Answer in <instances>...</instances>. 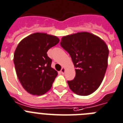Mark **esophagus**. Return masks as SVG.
I'll return each instance as SVG.
<instances>
[{"mask_svg":"<svg viewBox=\"0 0 123 123\" xmlns=\"http://www.w3.org/2000/svg\"><path fill=\"white\" fill-rule=\"evenodd\" d=\"M65 70H66L65 68H62L61 69V73L62 74H64V72H65Z\"/></svg>","mask_w":123,"mask_h":123,"instance_id":"esophagus-1","label":"esophagus"}]
</instances>
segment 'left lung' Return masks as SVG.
Here are the masks:
<instances>
[{"mask_svg": "<svg viewBox=\"0 0 123 123\" xmlns=\"http://www.w3.org/2000/svg\"><path fill=\"white\" fill-rule=\"evenodd\" d=\"M61 46L72 58L75 77L68 81L77 95H89L100 87L108 66L109 50L101 38L88 32L65 36Z\"/></svg>", "mask_w": 123, "mask_h": 123, "instance_id": "1", "label": "left lung"}]
</instances>
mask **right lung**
<instances>
[{"mask_svg":"<svg viewBox=\"0 0 123 123\" xmlns=\"http://www.w3.org/2000/svg\"><path fill=\"white\" fill-rule=\"evenodd\" d=\"M59 42L53 35L35 33L19 43L13 57L16 73L24 89L41 95L49 90L57 72L51 68L52 59L47 52Z\"/></svg>","mask_w":123,"mask_h":123,"instance_id":"1","label":"right lung"}]
</instances>
